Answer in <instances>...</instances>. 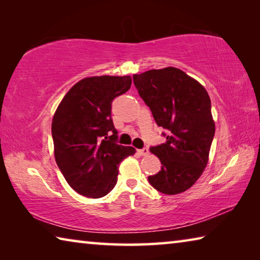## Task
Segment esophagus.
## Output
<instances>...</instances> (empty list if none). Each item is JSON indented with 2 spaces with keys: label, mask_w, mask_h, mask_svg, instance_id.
I'll use <instances>...</instances> for the list:
<instances>
[{
  "label": "esophagus",
  "mask_w": 260,
  "mask_h": 260,
  "mask_svg": "<svg viewBox=\"0 0 260 260\" xmlns=\"http://www.w3.org/2000/svg\"><path fill=\"white\" fill-rule=\"evenodd\" d=\"M139 153L141 156H147L149 153V149L148 148H143V149H140V150H138Z\"/></svg>",
  "instance_id": "1"
}]
</instances>
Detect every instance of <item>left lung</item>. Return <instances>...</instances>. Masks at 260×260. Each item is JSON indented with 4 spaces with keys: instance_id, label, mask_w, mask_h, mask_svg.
I'll list each match as a JSON object with an SVG mask.
<instances>
[{
    "instance_id": "8db88e82",
    "label": "left lung",
    "mask_w": 260,
    "mask_h": 260,
    "mask_svg": "<svg viewBox=\"0 0 260 260\" xmlns=\"http://www.w3.org/2000/svg\"><path fill=\"white\" fill-rule=\"evenodd\" d=\"M133 80L156 124L167 129L166 142L150 148L161 170L148 177L149 182L166 195L186 191L204 172L214 136L208 91L172 67L134 74Z\"/></svg>"
}]
</instances>
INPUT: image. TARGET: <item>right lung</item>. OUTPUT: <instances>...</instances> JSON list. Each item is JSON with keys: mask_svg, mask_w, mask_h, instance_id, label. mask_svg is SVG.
<instances>
[{"mask_svg": "<svg viewBox=\"0 0 260 260\" xmlns=\"http://www.w3.org/2000/svg\"><path fill=\"white\" fill-rule=\"evenodd\" d=\"M129 76L89 77L77 82L57 107L51 134L57 165L78 193L100 199L112 190L118 167L136 152L116 143L111 104L131 88Z\"/></svg>", "mask_w": 260, "mask_h": 260, "instance_id": "right-lung-1", "label": "right lung"}]
</instances>
